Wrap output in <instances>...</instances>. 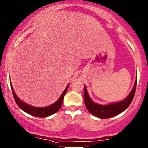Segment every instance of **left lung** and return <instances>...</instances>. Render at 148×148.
I'll list each match as a JSON object with an SVG mask.
<instances>
[{
  "mask_svg": "<svg viewBox=\"0 0 148 148\" xmlns=\"http://www.w3.org/2000/svg\"><path fill=\"white\" fill-rule=\"evenodd\" d=\"M137 86V80L135 81V85L132 88V91L130 95L122 102L112 103V104H107V105H102V104L95 103L91 99L88 95L86 86H84V99L85 105L88 111L95 117L101 119H107L112 117L114 116L120 114L125 111L130 103L132 102L135 96V89Z\"/></svg>",
  "mask_w": 148,
  "mask_h": 148,
  "instance_id": "1",
  "label": "left lung"
}]
</instances>
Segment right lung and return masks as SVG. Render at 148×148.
<instances>
[{"instance_id": "right-lung-1", "label": "right lung", "mask_w": 148, "mask_h": 148, "mask_svg": "<svg viewBox=\"0 0 148 148\" xmlns=\"http://www.w3.org/2000/svg\"><path fill=\"white\" fill-rule=\"evenodd\" d=\"M10 86H11V90L12 93H13V97H14L15 101H16V104H18L19 107L23 111H24L25 112L28 113V114H31L32 116H35L37 117H46L48 116H50L51 114H54L56 112H58L59 110V109L61 108L62 105V103L64 101V95H66L67 92V89L69 87V84L66 86L64 91L63 92V93L62 94L60 97L59 98L57 101L56 102L53 103V104L50 106H48V107H33V106L29 105V104H26L25 102H22L21 99H19V98L18 97L17 95L15 93L14 90H13V86H12L11 82H10Z\"/></svg>"}]
</instances>
